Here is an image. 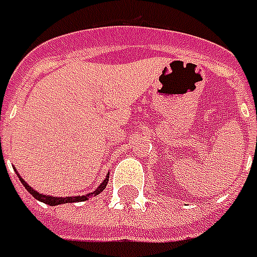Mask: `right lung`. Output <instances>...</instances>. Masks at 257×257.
I'll list each match as a JSON object with an SVG mask.
<instances>
[{
    "label": "right lung",
    "instance_id": "right-lung-1",
    "mask_svg": "<svg viewBox=\"0 0 257 257\" xmlns=\"http://www.w3.org/2000/svg\"><path fill=\"white\" fill-rule=\"evenodd\" d=\"M20 177V176H18ZM20 182L23 183V186H24L25 189L28 190V193H31L33 196H34L37 200H40V202L45 203V204H48V206H57V204H63V203H74V202H84L87 199H90V197H93V196H97V194H100V193L103 192L104 189H105V186H107V182H108V176H107V179H104V182L98 186V189L97 190H94L93 193H88V194H85V196H75V197H53V196H45V194H40L38 192H35L34 189L31 187V186H28L27 183L24 182V179H21L20 177Z\"/></svg>",
    "mask_w": 257,
    "mask_h": 257
}]
</instances>
